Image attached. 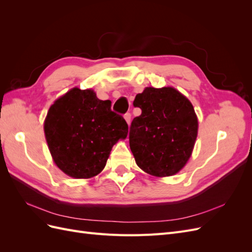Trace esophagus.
<instances>
[{"label":"esophagus","mask_w":252,"mask_h":252,"mask_svg":"<svg viewBox=\"0 0 252 252\" xmlns=\"http://www.w3.org/2000/svg\"><path fill=\"white\" fill-rule=\"evenodd\" d=\"M124 119L126 121V123L129 125V124H130V121H131V114L130 113H126L125 116H124Z\"/></svg>","instance_id":"1"}]
</instances>
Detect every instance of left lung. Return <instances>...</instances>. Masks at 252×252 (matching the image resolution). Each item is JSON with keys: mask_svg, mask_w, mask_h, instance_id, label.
<instances>
[{"mask_svg": "<svg viewBox=\"0 0 252 252\" xmlns=\"http://www.w3.org/2000/svg\"><path fill=\"white\" fill-rule=\"evenodd\" d=\"M133 106L142 110L129 132L136 165L157 178L177 174L191 157L199 130L191 102L171 86L146 87Z\"/></svg>", "mask_w": 252, "mask_h": 252, "instance_id": "8db88e82", "label": "left lung"}]
</instances>
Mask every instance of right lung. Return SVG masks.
Instances as JSON below:
<instances>
[{"mask_svg": "<svg viewBox=\"0 0 252 252\" xmlns=\"http://www.w3.org/2000/svg\"><path fill=\"white\" fill-rule=\"evenodd\" d=\"M44 133L59 169L90 179L104 169L113 145L127 138L128 125L111 111L109 100H98L94 89L73 87L49 107Z\"/></svg>", "mask_w": 252, "mask_h": 252, "instance_id": "obj_1", "label": "right lung"}]
</instances>
